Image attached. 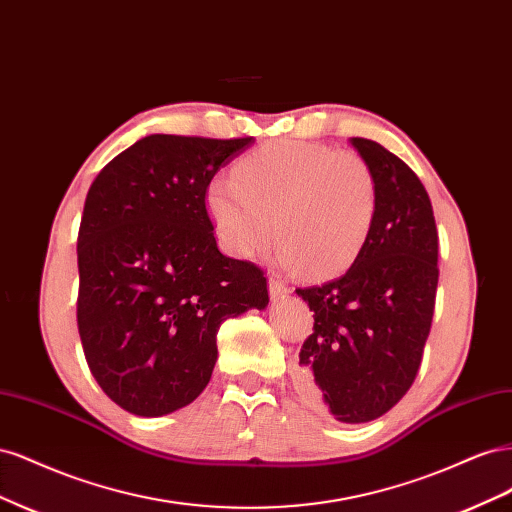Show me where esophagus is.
Wrapping results in <instances>:
<instances>
[{"label":"esophagus","instance_id":"obj_1","mask_svg":"<svg viewBox=\"0 0 512 512\" xmlns=\"http://www.w3.org/2000/svg\"><path fill=\"white\" fill-rule=\"evenodd\" d=\"M269 292H271L273 299H280V297H284V294L290 292V286H288L286 282H282L280 277L271 275V277H269Z\"/></svg>","mask_w":512,"mask_h":512}]
</instances>
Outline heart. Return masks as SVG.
<instances>
[{
  "instance_id": "heart-1",
  "label": "heart",
  "mask_w": 512,
  "mask_h": 512,
  "mask_svg": "<svg viewBox=\"0 0 512 512\" xmlns=\"http://www.w3.org/2000/svg\"><path fill=\"white\" fill-rule=\"evenodd\" d=\"M205 203L230 254H258L275 224L277 260L324 277L361 254L376 222L378 183L359 153L277 141L245 156L235 177L213 179Z\"/></svg>"
}]
</instances>
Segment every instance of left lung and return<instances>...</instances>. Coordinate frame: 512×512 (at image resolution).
<instances>
[{"label": "left lung", "instance_id": "8db88e82", "mask_svg": "<svg viewBox=\"0 0 512 512\" xmlns=\"http://www.w3.org/2000/svg\"><path fill=\"white\" fill-rule=\"evenodd\" d=\"M352 147L374 170L378 213L346 275L297 288L314 312L299 352L309 401L342 423H367L408 393L429 337L438 290V228L414 170L369 138Z\"/></svg>", "mask_w": 512, "mask_h": 512}]
</instances>
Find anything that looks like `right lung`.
<instances>
[{
  "instance_id": "1",
  "label": "right lung",
  "mask_w": 512,
  "mask_h": 512,
  "mask_svg": "<svg viewBox=\"0 0 512 512\" xmlns=\"http://www.w3.org/2000/svg\"><path fill=\"white\" fill-rule=\"evenodd\" d=\"M243 138L151 134L91 183L76 239V322L91 376L138 416L175 412L203 393L230 316L269 303L267 277L228 258L205 194Z\"/></svg>"
}]
</instances>
